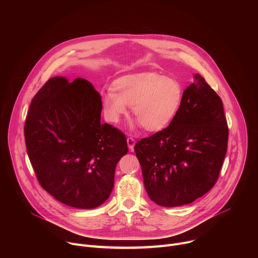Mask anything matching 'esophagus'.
I'll return each instance as SVG.
<instances>
[{
  "label": "esophagus",
  "instance_id": "1",
  "mask_svg": "<svg viewBox=\"0 0 258 258\" xmlns=\"http://www.w3.org/2000/svg\"><path fill=\"white\" fill-rule=\"evenodd\" d=\"M126 142H127V146H128V149L131 151L134 150V147H135V144H136V140L134 138H127L126 139Z\"/></svg>",
  "mask_w": 258,
  "mask_h": 258
}]
</instances>
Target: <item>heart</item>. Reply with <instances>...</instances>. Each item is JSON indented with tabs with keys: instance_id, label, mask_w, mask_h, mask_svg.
Segmentation results:
<instances>
[{
	"instance_id": "heart-1",
	"label": "heart",
	"mask_w": 258,
	"mask_h": 258,
	"mask_svg": "<svg viewBox=\"0 0 258 258\" xmlns=\"http://www.w3.org/2000/svg\"><path fill=\"white\" fill-rule=\"evenodd\" d=\"M113 89L102 94L101 104L106 118L120 121L132 107L136 124L156 132L166 127L175 117L183 99L182 85L157 72L127 75L113 83Z\"/></svg>"
}]
</instances>
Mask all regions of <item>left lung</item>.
Here are the masks:
<instances>
[{
  "label": "left lung",
  "mask_w": 258,
  "mask_h": 258,
  "mask_svg": "<svg viewBox=\"0 0 258 258\" xmlns=\"http://www.w3.org/2000/svg\"><path fill=\"white\" fill-rule=\"evenodd\" d=\"M194 79L170 124L135 145L146 191L164 207L189 204L206 194L227 153L223 101L199 73Z\"/></svg>",
  "instance_id": "left-lung-1"
}]
</instances>
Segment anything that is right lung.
Returning <instances> with one entry per match:
<instances>
[{"label":"right lung","instance_id":"add662e5","mask_svg":"<svg viewBox=\"0 0 258 258\" xmlns=\"http://www.w3.org/2000/svg\"><path fill=\"white\" fill-rule=\"evenodd\" d=\"M101 96L76 79H50L33 97L24 125L27 154L36 178L56 200L92 209L114 185L115 167L128 151L125 135L101 123Z\"/></svg>","mask_w":258,"mask_h":258}]
</instances>
